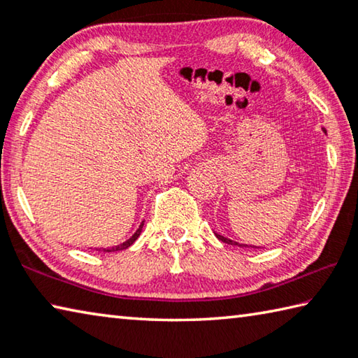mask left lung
<instances>
[{
  "label": "left lung",
  "instance_id": "8db88e82",
  "mask_svg": "<svg viewBox=\"0 0 358 358\" xmlns=\"http://www.w3.org/2000/svg\"><path fill=\"white\" fill-rule=\"evenodd\" d=\"M324 132H325V129H324ZM215 235L217 237V240H221V241H224V243H227V245H238V246H248V248H259V246H251V245H240V243H237V241L222 237V235H220V234H215Z\"/></svg>",
  "mask_w": 358,
  "mask_h": 358
}]
</instances>
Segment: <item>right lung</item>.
<instances>
[{"label":"right lung","instance_id":"right-lung-1","mask_svg":"<svg viewBox=\"0 0 358 358\" xmlns=\"http://www.w3.org/2000/svg\"><path fill=\"white\" fill-rule=\"evenodd\" d=\"M142 227H143V222L141 224V227H138L137 230H136V234L132 235V237L129 238V240H126L124 243H121V245H118V246H112V248H102V251L104 252H113V251H121V250H126V248H129L132 243H134V241L138 238V235H141V232H142ZM98 251H101V248Z\"/></svg>","mask_w":358,"mask_h":358}]
</instances>
